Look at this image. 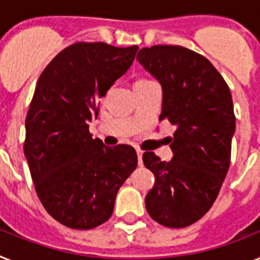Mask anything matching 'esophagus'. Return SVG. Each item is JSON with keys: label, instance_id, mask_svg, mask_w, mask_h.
<instances>
[{"label": "esophagus", "instance_id": "1", "mask_svg": "<svg viewBox=\"0 0 260 260\" xmlns=\"http://www.w3.org/2000/svg\"><path fill=\"white\" fill-rule=\"evenodd\" d=\"M142 154H143L142 150L137 149V155H138V165H139V166H142V165H143V162H142Z\"/></svg>", "mask_w": 260, "mask_h": 260}]
</instances>
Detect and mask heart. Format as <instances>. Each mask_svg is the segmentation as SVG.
Listing matches in <instances>:
<instances>
[{
  "label": "heart",
  "mask_w": 260,
  "mask_h": 260,
  "mask_svg": "<svg viewBox=\"0 0 260 260\" xmlns=\"http://www.w3.org/2000/svg\"><path fill=\"white\" fill-rule=\"evenodd\" d=\"M149 82H151V81H150V79L139 78V79H137V81H135L134 86H139V85H145V83H149Z\"/></svg>",
  "instance_id": "obj_1"
}]
</instances>
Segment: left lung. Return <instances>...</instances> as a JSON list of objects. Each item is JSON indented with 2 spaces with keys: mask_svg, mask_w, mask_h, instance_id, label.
Returning <instances> with one entry per match:
<instances>
[{
  "mask_svg": "<svg viewBox=\"0 0 260 260\" xmlns=\"http://www.w3.org/2000/svg\"><path fill=\"white\" fill-rule=\"evenodd\" d=\"M137 59L162 85L159 121L175 126L170 162L143 154L155 177L146 209L162 226L187 227L211 209L230 167L235 133L230 89L207 58L183 46L143 48Z\"/></svg>",
  "mask_w": 260,
  "mask_h": 260,
  "instance_id": "8db88e82",
  "label": "left lung"
}]
</instances>
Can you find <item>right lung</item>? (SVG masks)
<instances>
[{"label": "right lung", "instance_id": "add662e5", "mask_svg": "<svg viewBox=\"0 0 260 260\" xmlns=\"http://www.w3.org/2000/svg\"><path fill=\"white\" fill-rule=\"evenodd\" d=\"M137 50V45L77 42L58 53L38 78L23 151L41 203L63 226L90 230L109 220L118 190L138 164L132 146H105L87 125Z\"/></svg>", "mask_w": 260, "mask_h": 260}]
</instances>
